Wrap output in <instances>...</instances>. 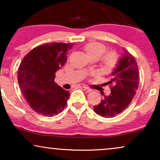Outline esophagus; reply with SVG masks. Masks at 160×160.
I'll list each match as a JSON object with an SVG mask.
<instances>
[{
    "mask_svg": "<svg viewBox=\"0 0 160 160\" xmlns=\"http://www.w3.org/2000/svg\"><path fill=\"white\" fill-rule=\"evenodd\" d=\"M80 88L82 89H83V90H84V91L86 92H89L92 91L91 89H89V88H88V87H84V86H81Z\"/></svg>",
    "mask_w": 160,
    "mask_h": 160,
    "instance_id": "esophagus-1",
    "label": "esophagus"
}]
</instances>
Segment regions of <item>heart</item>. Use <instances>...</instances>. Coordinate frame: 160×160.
<instances>
[{
  "label": "heart",
  "instance_id": "heart-1",
  "mask_svg": "<svg viewBox=\"0 0 160 160\" xmlns=\"http://www.w3.org/2000/svg\"><path fill=\"white\" fill-rule=\"evenodd\" d=\"M87 55L95 54L100 58L106 51V47L103 44L98 42H92L86 45L84 48ZM116 61V56L113 53H109L106 54L104 58V62L107 66H111L114 64Z\"/></svg>",
  "mask_w": 160,
  "mask_h": 160
}]
</instances>
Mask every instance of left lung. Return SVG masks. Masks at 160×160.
Returning <instances> with one entry per match:
<instances>
[{
	"instance_id": "8db88e82",
	"label": "left lung",
	"mask_w": 160,
	"mask_h": 160,
	"mask_svg": "<svg viewBox=\"0 0 160 160\" xmlns=\"http://www.w3.org/2000/svg\"><path fill=\"white\" fill-rule=\"evenodd\" d=\"M117 61L110 74L108 84L112 86L111 94L103 96V99L93 110L102 117H113L123 111L132 101L138 88V66L135 59L128 50Z\"/></svg>"
}]
</instances>
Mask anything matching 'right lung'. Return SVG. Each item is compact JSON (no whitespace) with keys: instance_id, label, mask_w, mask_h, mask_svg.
<instances>
[{"instance_id":"obj_1","label":"right lung","mask_w":160,"mask_h":160,"mask_svg":"<svg viewBox=\"0 0 160 160\" xmlns=\"http://www.w3.org/2000/svg\"><path fill=\"white\" fill-rule=\"evenodd\" d=\"M73 43H44L23 58L17 79L22 93L37 113L52 117L62 112L70 94L54 82L55 73L67 61Z\"/></svg>"}]
</instances>
